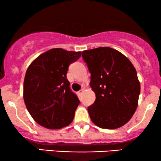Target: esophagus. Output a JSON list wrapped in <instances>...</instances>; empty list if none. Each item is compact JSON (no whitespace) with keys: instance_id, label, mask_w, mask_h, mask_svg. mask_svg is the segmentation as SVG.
Returning <instances> with one entry per match:
<instances>
[{"instance_id":"34e87169","label":"esophagus","mask_w":161,"mask_h":161,"mask_svg":"<svg viewBox=\"0 0 161 161\" xmlns=\"http://www.w3.org/2000/svg\"><path fill=\"white\" fill-rule=\"evenodd\" d=\"M83 91H84V88H82V89H81L80 91L79 92V95H82V92H83Z\"/></svg>"}]
</instances>
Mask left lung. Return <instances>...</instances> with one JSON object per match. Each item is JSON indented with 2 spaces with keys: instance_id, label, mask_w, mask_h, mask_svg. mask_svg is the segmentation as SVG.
I'll list each match as a JSON object with an SVG mask.
<instances>
[{
  "instance_id": "obj_1",
  "label": "left lung",
  "mask_w": 161,
  "mask_h": 161,
  "mask_svg": "<svg viewBox=\"0 0 161 161\" xmlns=\"http://www.w3.org/2000/svg\"><path fill=\"white\" fill-rule=\"evenodd\" d=\"M82 56L96 95L88 108L92 121L102 129L123 126L138 107L140 82L134 66L123 53L108 47L84 51Z\"/></svg>"
}]
</instances>
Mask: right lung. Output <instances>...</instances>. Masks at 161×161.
Masks as SVG:
<instances>
[{
	"label": "right lung",
	"instance_id": "obj_1",
	"mask_svg": "<svg viewBox=\"0 0 161 161\" xmlns=\"http://www.w3.org/2000/svg\"><path fill=\"white\" fill-rule=\"evenodd\" d=\"M82 52L53 48L29 65L23 83V98L34 120L49 129H61L73 120L79 104L66 78L68 67Z\"/></svg>",
	"mask_w": 161,
	"mask_h": 161
}]
</instances>
